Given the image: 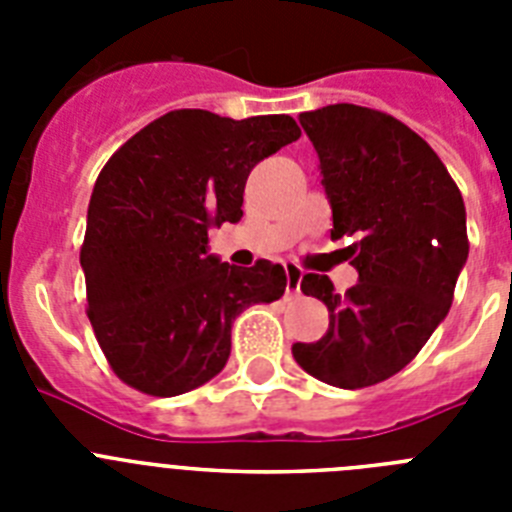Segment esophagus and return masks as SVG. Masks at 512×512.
<instances>
[{"mask_svg": "<svg viewBox=\"0 0 512 512\" xmlns=\"http://www.w3.org/2000/svg\"><path fill=\"white\" fill-rule=\"evenodd\" d=\"M284 271H287V295H300V282L305 271L297 264H284Z\"/></svg>", "mask_w": 512, "mask_h": 512, "instance_id": "1", "label": "esophagus"}]
</instances>
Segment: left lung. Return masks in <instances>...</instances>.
<instances>
[{"instance_id": "1", "label": "left lung", "mask_w": 512, "mask_h": 512, "mask_svg": "<svg viewBox=\"0 0 512 512\" xmlns=\"http://www.w3.org/2000/svg\"><path fill=\"white\" fill-rule=\"evenodd\" d=\"M300 125L320 158L330 238H354L359 282L341 297L328 277H302L330 325L292 356L320 382L361 390L405 369L449 315L469 256L467 210L436 151L387 112L328 104Z\"/></svg>"}]
</instances>
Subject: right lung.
I'll return each instance as SVG.
<instances>
[{
  "instance_id": "1",
  "label": "right lung",
  "mask_w": 512,
  "mask_h": 512,
  "mask_svg": "<svg viewBox=\"0 0 512 512\" xmlns=\"http://www.w3.org/2000/svg\"><path fill=\"white\" fill-rule=\"evenodd\" d=\"M300 135L289 115L174 110L99 171L79 256L87 315L133 390L174 397L210 382L230 356L233 320L284 295V266L220 264L207 230L241 220L253 166Z\"/></svg>"
}]
</instances>
